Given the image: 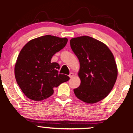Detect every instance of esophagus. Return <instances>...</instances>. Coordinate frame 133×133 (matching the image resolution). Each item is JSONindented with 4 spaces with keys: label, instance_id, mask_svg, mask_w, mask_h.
I'll return each mask as SVG.
<instances>
[{
    "label": "esophagus",
    "instance_id": "esophagus-1",
    "mask_svg": "<svg viewBox=\"0 0 133 133\" xmlns=\"http://www.w3.org/2000/svg\"><path fill=\"white\" fill-rule=\"evenodd\" d=\"M73 76H74V74L73 73H70L69 74V77H70V78H72L73 77Z\"/></svg>",
    "mask_w": 133,
    "mask_h": 133
}]
</instances>
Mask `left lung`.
<instances>
[{
    "label": "left lung",
    "instance_id": "left-lung-1",
    "mask_svg": "<svg viewBox=\"0 0 133 133\" xmlns=\"http://www.w3.org/2000/svg\"><path fill=\"white\" fill-rule=\"evenodd\" d=\"M72 50L79 60L80 86L76 96L87 103H95L107 97L115 84L117 68L114 56L103 43L89 36L70 40Z\"/></svg>",
    "mask_w": 133,
    "mask_h": 133
}]
</instances>
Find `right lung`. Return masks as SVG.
<instances>
[{
	"instance_id": "add662e5",
	"label": "right lung",
	"mask_w": 133,
	"mask_h": 133,
	"mask_svg": "<svg viewBox=\"0 0 133 133\" xmlns=\"http://www.w3.org/2000/svg\"><path fill=\"white\" fill-rule=\"evenodd\" d=\"M67 38L46 35L31 40L18 56L15 75L20 88L29 98L41 101L53 94V89L70 77L58 74L60 65L51 62L53 55L66 46Z\"/></svg>"
}]
</instances>
